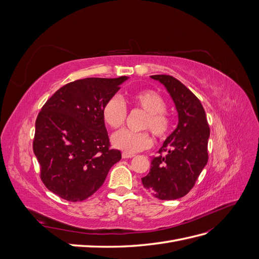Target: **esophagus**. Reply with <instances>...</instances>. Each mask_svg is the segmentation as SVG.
Segmentation results:
<instances>
[{
  "label": "esophagus",
  "mask_w": 259,
  "mask_h": 259,
  "mask_svg": "<svg viewBox=\"0 0 259 259\" xmlns=\"http://www.w3.org/2000/svg\"><path fill=\"white\" fill-rule=\"evenodd\" d=\"M135 154L133 153H127V152H122V158L123 159H131V158H134Z\"/></svg>",
  "instance_id": "34e87169"
}]
</instances>
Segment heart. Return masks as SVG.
<instances>
[{"label": "heart", "mask_w": 259, "mask_h": 259, "mask_svg": "<svg viewBox=\"0 0 259 259\" xmlns=\"http://www.w3.org/2000/svg\"><path fill=\"white\" fill-rule=\"evenodd\" d=\"M130 104L133 108L146 112L140 123V128L144 131L123 130L117 132L112 137V144L115 148L127 153H135L148 149L152 144V139L146 130L151 131L152 134L160 139L169 135L173 121L166 111V101L159 92L154 90L136 91L131 95ZM103 117L109 127L119 130L127 119L126 106L120 98L111 97L103 107Z\"/></svg>", "instance_id": "1"}]
</instances>
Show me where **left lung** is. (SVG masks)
Wrapping results in <instances>:
<instances>
[{
  "label": "left lung",
  "mask_w": 259,
  "mask_h": 259,
  "mask_svg": "<svg viewBox=\"0 0 259 259\" xmlns=\"http://www.w3.org/2000/svg\"><path fill=\"white\" fill-rule=\"evenodd\" d=\"M151 77L166 88L179 121L159 150L160 155L151 161V168L142 183L155 198L176 200L192 189L206 165L209 126L201 101L182 82L166 74Z\"/></svg>",
  "instance_id": "8db88e82"
}]
</instances>
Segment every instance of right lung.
I'll use <instances>...</instances> for the list:
<instances>
[{"label": "right lung", "instance_id": "obj_1", "mask_svg": "<svg viewBox=\"0 0 259 259\" xmlns=\"http://www.w3.org/2000/svg\"><path fill=\"white\" fill-rule=\"evenodd\" d=\"M127 76L86 77L60 88L46 101L35 121L33 152L45 187L59 198L81 202L105 183L121 160L112 149L103 107Z\"/></svg>", "mask_w": 259, "mask_h": 259}]
</instances>
